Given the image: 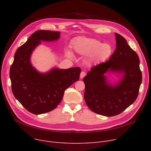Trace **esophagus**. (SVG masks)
Segmentation results:
<instances>
[{"mask_svg":"<svg viewBox=\"0 0 151 151\" xmlns=\"http://www.w3.org/2000/svg\"><path fill=\"white\" fill-rule=\"evenodd\" d=\"M85 75H86V73L84 72V71H82L80 74V78L83 79L85 76Z\"/></svg>","mask_w":151,"mask_h":151,"instance_id":"obj_1","label":"esophagus"}]
</instances>
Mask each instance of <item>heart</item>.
<instances>
[{
  "instance_id": "heart-1",
  "label": "heart",
  "mask_w": 151,
  "mask_h": 151,
  "mask_svg": "<svg viewBox=\"0 0 151 151\" xmlns=\"http://www.w3.org/2000/svg\"><path fill=\"white\" fill-rule=\"evenodd\" d=\"M73 48L76 52L83 55L89 56L87 60L88 64H98L106 60L111 55L113 47L108 43H104L96 39L81 37L76 40L73 44ZM69 56L72 54L67 51Z\"/></svg>"
}]
</instances>
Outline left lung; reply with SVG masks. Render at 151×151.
Masks as SVG:
<instances>
[{
	"label": "left lung",
	"instance_id": "left-lung-1",
	"mask_svg": "<svg viewBox=\"0 0 151 151\" xmlns=\"http://www.w3.org/2000/svg\"><path fill=\"white\" fill-rule=\"evenodd\" d=\"M116 49L108 61L93 67L83 78L84 97L93 112L105 116L122 113L137 99L142 82L139 59L121 35L115 33ZM121 75L112 83L106 74Z\"/></svg>",
	"mask_w": 151,
	"mask_h": 151
}]
</instances>
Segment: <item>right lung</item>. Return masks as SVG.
Returning a JSON list of instances; mask_svg holds the SVG:
<instances>
[{
	"label": "right lung",
	"instance_id": "1",
	"mask_svg": "<svg viewBox=\"0 0 151 151\" xmlns=\"http://www.w3.org/2000/svg\"><path fill=\"white\" fill-rule=\"evenodd\" d=\"M60 35L59 32L37 30L14 54L10 70L12 92L28 111L35 114L54 109L65 91L80 78L81 68L78 67L68 69L55 67L41 73L32 65L31 55L42 42L56 41Z\"/></svg>",
	"mask_w": 151,
	"mask_h": 151
}]
</instances>
